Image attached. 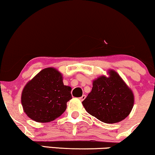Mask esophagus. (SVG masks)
<instances>
[{
	"label": "esophagus",
	"instance_id": "34e87169",
	"mask_svg": "<svg viewBox=\"0 0 155 155\" xmlns=\"http://www.w3.org/2000/svg\"><path fill=\"white\" fill-rule=\"evenodd\" d=\"M85 97H86V95H83L82 96H81V97H79V100L81 101H83L84 100V99H85Z\"/></svg>",
	"mask_w": 155,
	"mask_h": 155
}]
</instances>
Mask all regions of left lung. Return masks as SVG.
I'll return each mask as SVG.
<instances>
[{
	"label": "left lung",
	"instance_id": "obj_1",
	"mask_svg": "<svg viewBox=\"0 0 155 155\" xmlns=\"http://www.w3.org/2000/svg\"><path fill=\"white\" fill-rule=\"evenodd\" d=\"M108 75L93 80L92 91L82 104L92 116L105 123L113 124L130 114L134 105V95L118 73L109 69Z\"/></svg>",
	"mask_w": 155,
	"mask_h": 155
}]
</instances>
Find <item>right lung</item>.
I'll return each mask as SVG.
<instances>
[{"label": "right lung", "mask_w": 155, "mask_h": 155, "mask_svg": "<svg viewBox=\"0 0 155 155\" xmlns=\"http://www.w3.org/2000/svg\"><path fill=\"white\" fill-rule=\"evenodd\" d=\"M63 74L54 68L41 71L23 88L21 103L27 116L37 122L58 118L72 98L71 87L64 85Z\"/></svg>", "instance_id": "right-lung-1"}]
</instances>
